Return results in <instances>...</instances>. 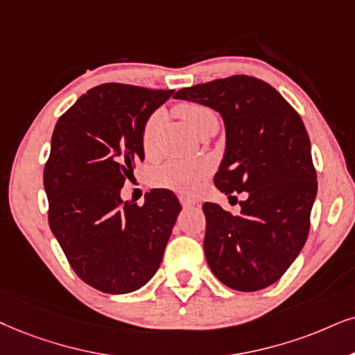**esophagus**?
I'll return each instance as SVG.
<instances>
[{
    "instance_id": "1",
    "label": "esophagus",
    "mask_w": 355,
    "mask_h": 355,
    "mask_svg": "<svg viewBox=\"0 0 355 355\" xmlns=\"http://www.w3.org/2000/svg\"><path fill=\"white\" fill-rule=\"evenodd\" d=\"M180 203H182L183 208H195V206H198V205H200L198 201H195V200H188V198H180Z\"/></svg>"
}]
</instances>
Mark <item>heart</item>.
I'll return each instance as SVG.
<instances>
[{
    "label": "heart",
    "instance_id": "heart-1",
    "mask_svg": "<svg viewBox=\"0 0 355 355\" xmlns=\"http://www.w3.org/2000/svg\"><path fill=\"white\" fill-rule=\"evenodd\" d=\"M177 114L190 125L196 134L209 128L218 125L219 118L213 107L203 105V103L183 101L175 107ZM162 121V113L155 111L146 119L141 131V144L147 155L154 154L155 150V134ZM209 167L203 162H190V160H167L150 172L152 185L159 188H167L175 193L185 196L196 195L203 178L208 175Z\"/></svg>",
    "mask_w": 355,
    "mask_h": 355
}]
</instances>
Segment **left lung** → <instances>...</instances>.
I'll use <instances>...</instances> for the list:
<instances>
[{
	"instance_id": "8db88e82",
	"label": "left lung",
	"mask_w": 355,
	"mask_h": 355,
	"mask_svg": "<svg viewBox=\"0 0 355 355\" xmlns=\"http://www.w3.org/2000/svg\"><path fill=\"white\" fill-rule=\"evenodd\" d=\"M175 98L203 103L223 116L226 154L214 185L227 198L248 191L239 214L203 205L211 272L232 290L270 286L306 242L318 191L302 118L275 88L249 75L182 88Z\"/></svg>"
}]
</instances>
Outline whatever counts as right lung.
<instances>
[{
	"mask_svg": "<svg viewBox=\"0 0 355 355\" xmlns=\"http://www.w3.org/2000/svg\"><path fill=\"white\" fill-rule=\"evenodd\" d=\"M172 95L98 85L53 129L44 167L49 226L75 273L103 293H131L154 277L182 209L170 190H150L144 205L121 200L124 182L144 160L142 125Z\"/></svg>",
	"mask_w": 355,
	"mask_h": 355,
	"instance_id": "obj_1",
	"label": "right lung"
}]
</instances>
